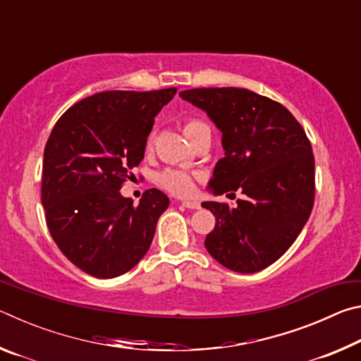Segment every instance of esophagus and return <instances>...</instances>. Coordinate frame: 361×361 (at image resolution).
Segmentation results:
<instances>
[{
  "label": "esophagus",
  "mask_w": 361,
  "mask_h": 361,
  "mask_svg": "<svg viewBox=\"0 0 361 361\" xmlns=\"http://www.w3.org/2000/svg\"><path fill=\"white\" fill-rule=\"evenodd\" d=\"M183 207H186V209H191V210H197L200 209V204L195 202V200H183L181 202Z\"/></svg>",
  "instance_id": "obj_1"
}]
</instances>
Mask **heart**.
<instances>
[{"mask_svg":"<svg viewBox=\"0 0 361 361\" xmlns=\"http://www.w3.org/2000/svg\"><path fill=\"white\" fill-rule=\"evenodd\" d=\"M205 124L202 121L199 119H188L185 122V127H183V130H185V135L189 137L192 132H195L200 127H204ZM159 183L170 191L172 194L176 195H188L192 192L194 189V183H192V176L183 172V170H173V169H169V170H164V172L159 175Z\"/></svg>","mask_w":361,"mask_h":361,"instance_id":"b5f03b06","label":"heart"}]
</instances>
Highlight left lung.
<instances>
[{"instance_id": "8db88e82", "label": "left lung", "mask_w": 361, "mask_h": 361, "mask_svg": "<svg viewBox=\"0 0 361 361\" xmlns=\"http://www.w3.org/2000/svg\"><path fill=\"white\" fill-rule=\"evenodd\" d=\"M180 97L209 114L221 132L224 157L213 170L210 191L245 194L234 207L202 202L216 218L205 237L207 252L234 272L262 271L291 247L312 212L315 161L309 138L283 105L252 90L202 87Z\"/></svg>"}]
</instances>
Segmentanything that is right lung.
<instances>
[{"instance_id": "1", "label": "right lung", "mask_w": 361, "mask_h": 361, "mask_svg": "<svg viewBox=\"0 0 361 361\" xmlns=\"http://www.w3.org/2000/svg\"><path fill=\"white\" fill-rule=\"evenodd\" d=\"M175 94L176 87L94 94L66 109L49 135L41 186L47 228L60 252L89 276H122L149 250L169 197L152 188L133 205L121 188Z\"/></svg>"}]
</instances>
